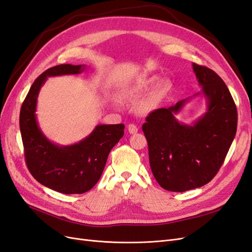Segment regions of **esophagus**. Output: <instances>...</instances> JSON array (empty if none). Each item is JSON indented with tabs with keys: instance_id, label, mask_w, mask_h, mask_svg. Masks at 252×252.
Instances as JSON below:
<instances>
[{
	"instance_id": "esophagus-1",
	"label": "esophagus",
	"mask_w": 252,
	"mask_h": 252,
	"mask_svg": "<svg viewBox=\"0 0 252 252\" xmlns=\"http://www.w3.org/2000/svg\"><path fill=\"white\" fill-rule=\"evenodd\" d=\"M138 127H136V125H134V124H129L128 125V131H129V133H131V134H134V133H136L138 132Z\"/></svg>"
}]
</instances>
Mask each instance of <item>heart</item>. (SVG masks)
Returning <instances> with one entry per match:
<instances>
[{"mask_svg": "<svg viewBox=\"0 0 252 252\" xmlns=\"http://www.w3.org/2000/svg\"><path fill=\"white\" fill-rule=\"evenodd\" d=\"M156 78H150L146 80H140L135 82L130 86H127L122 89L121 96L126 100L135 101L138 98L144 96L148 94L154 87V84L156 83ZM171 89V82L169 80H163L159 82L154 91L147 96L143 98L142 101L138 104V111L140 113H149L151 111L158 108L159 104L163 102L167 94L169 93Z\"/></svg>", "mask_w": 252, "mask_h": 252, "instance_id": "heart-1", "label": "heart"}]
</instances>
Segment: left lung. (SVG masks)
Masks as SVG:
<instances>
[{"label": "left lung", "instance_id": "8db88e82", "mask_svg": "<svg viewBox=\"0 0 252 252\" xmlns=\"http://www.w3.org/2000/svg\"><path fill=\"white\" fill-rule=\"evenodd\" d=\"M207 110L192 124L175 118L190 98L152 111L143 124L150 168L169 191L183 192L207 184L220 170L235 136L238 111L224 81L209 68L192 64Z\"/></svg>", "mask_w": 252, "mask_h": 252}]
</instances>
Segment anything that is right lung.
I'll list each match as a JSON object with an SVG mask.
<instances>
[{
	"instance_id": "right-lung-1",
	"label": "right lung",
	"mask_w": 252,
	"mask_h": 252,
	"mask_svg": "<svg viewBox=\"0 0 252 252\" xmlns=\"http://www.w3.org/2000/svg\"><path fill=\"white\" fill-rule=\"evenodd\" d=\"M85 65L61 64L37 78L26 95L20 112V129L26 164L32 177L58 192L84 193L100 180L110 150L124 134V124L96 125L79 143L62 146L44 135L35 110L40 89L49 77L78 74Z\"/></svg>"
}]
</instances>
